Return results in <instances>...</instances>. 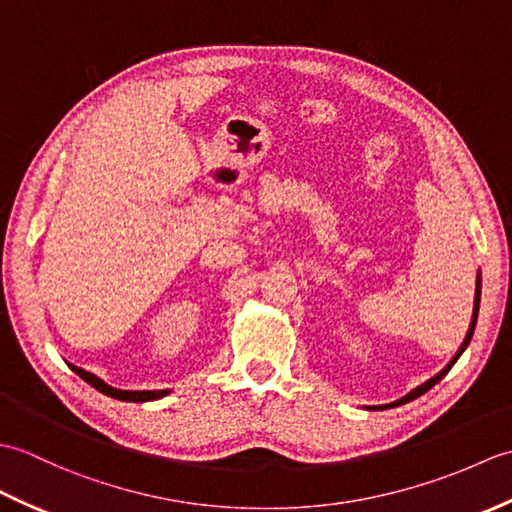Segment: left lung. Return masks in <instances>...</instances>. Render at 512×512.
Returning <instances> with one entry per match:
<instances>
[{
	"label": "left lung",
	"mask_w": 512,
	"mask_h": 512,
	"mask_svg": "<svg viewBox=\"0 0 512 512\" xmlns=\"http://www.w3.org/2000/svg\"><path fill=\"white\" fill-rule=\"evenodd\" d=\"M480 295H482V277L477 275V286H475V308H473V319H471V325H469V332H466V339H464V343H462V347L458 350V354L453 356V361L442 369V372L438 374V376H433L431 380H427V383L424 385H420V387H416L411 391V394H407L405 398H400V400H396V402H391V405H387V407H398V405H405V402H409V400H413V398H418V396H422L424 391H429L433 385L436 383H440V380L449 374V369L455 365V361H458V358L462 356V352L466 350V345L471 343V339H473V330H475V323H477V312H480ZM387 407H378V409H387Z\"/></svg>",
	"instance_id": "8db88e82"
}]
</instances>
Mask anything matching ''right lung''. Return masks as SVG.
Here are the masks:
<instances>
[{"label":"right lung","instance_id":"1","mask_svg":"<svg viewBox=\"0 0 512 512\" xmlns=\"http://www.w3.org/2000/svg\"><path fill=\"white\" fill-rule=\"evenodd\" d=\"M74 369V374H79L85 383H90L94 389H99L101 394L105 396H112L116 400H127V402H145V400H156L162 398L167 394V389H160V391H123V389H114L110 385H105L99 376H94L90 372H85V369L70 365Z\"/></svg>","mask_w":512,"mask_h":512}]
</instances>
